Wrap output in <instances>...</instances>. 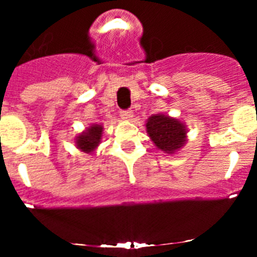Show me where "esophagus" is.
I'll return each mask as SVG.
<instances>
[{
  "label": "esophagus",
  "instance_id": "34e87169",
  "mask_svg": "<svg viewBox=\"0 0 257 257\" xmlns=\"http://www.w3.org/2000/svg\"><path fill=\"white\" fill-rule=\"evenodd\" d=\"M120 116L124 120H132L133 119V112L132 110H121Z\"/></svg>",
  "mask_w": 257,
  "mask_h": 257
}]
</instances>
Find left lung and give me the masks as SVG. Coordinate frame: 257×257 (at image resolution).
I'll return each mask as SVG.
<instances>
[{"mask_svg": "<svg viewBox=\"0 0 257 257\" xmlns=\"http://www.w3.org/2000/svg\"><path fill=\"white\" fill-rule=\"evenodd\" d=\"M145 126L153 144L165 154H175L188 141V128L185 123L167 114H153L148 118Z\"/></svg>", "mask_w": 257, "mask_h": 257, "instance_id": "left-lung-1", "label": "left lung"}]
</instances>
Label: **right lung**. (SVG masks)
I'll list each match as a JSON object with an SVG mask.
<instances>
[{"instance_id":"right-lung-1","label":"right lung","mask_w":257,"mask_h":257,"mask_svg":"<svg viewBox=\"0 0 257 257\" xmlns=\"http://www.w3.org/2000/svg\"><path fill=\"white\" fill-rule=\"evenodd\" d=\"M102 137V124H92V125L87 126L82 133H79L78 136L76 137L74 143H76L77 149H79L80 152L90 154V153H93L98 147H99Z\"/></svg>"}]
</instances>
